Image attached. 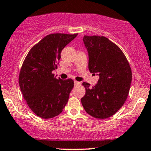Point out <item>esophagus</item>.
I'll list each match as a JSON object with an SVG mask.
<instances>
[{"label": "esophagus", "instance_id": "esophagus-1", "mask_svg": "<svg viewBox=\"0 0 151 151\" xmlns=\"http://www.w3.org/2000/svg\"><path fill=\"white\" fill-rule=\"evenodd\" d=\"M74 84H75V85H80V84H81V82H78L77 81H74Z\"/></svg>", "mask_w": 151, "mask_h": 151}]
</instances>
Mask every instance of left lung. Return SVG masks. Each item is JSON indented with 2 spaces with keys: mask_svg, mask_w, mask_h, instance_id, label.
Masks as SVG:
<instances>
[{
  "mask_svg": "<svg viewBox=\"0 0 151 151\" xmlns=\"http://www.w3.org/2000/svg\"><path fill=\"white\" fill-rule=\"evenodd\" d=\"M90 72L99 76L90 88L83 82L86 94L81 101L90 115L106 119L115 114L126 101L132 81V72L125 55L117 45L104 37L84 36Z\"/></svg>",
  "mask_w": 151,
  "mask_h": 151,
  "instance_id": "obj_1",
  "label": "left lung"
}]
</instances>
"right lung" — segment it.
Returning <instances> with one entry per match:
<instances>
[{
    "label": "right lung",
    "instance_id": "right-lung-1",
    "mask_svg": "<svg viewBox=\"0 0 151 151\" xmlns=\"http://www.w3.org/2000/svg\"><path fill=\"white\" fill-rule=\"evenodd\" d=\"M77 36H46L30 50L23 62L20 88L28 106L40 117L50 119L59 115L68 103L73 80L57 79L52 71L57 68L62 50Z\"/></svg>",
    "mask_w": 151,
    "mask_h": 151
}]
</instances>
